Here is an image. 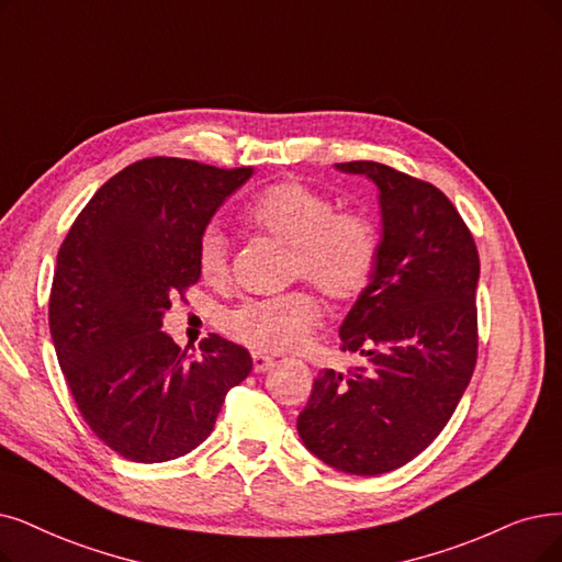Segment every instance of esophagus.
I'll return each instance as SVG.
<instances>
[{"instance_id": "34e87169", "label": "esophagus", "mask_w": 562, "mask_h": 562, "mask_svg": "<svg viewBox=\"0 0 562 562\" xmlns=\"http://www.w3.org/2000/svg\"><path fill=\"white\" fill-rule=\"evenodd\" d=\"M274 364V357L272 355H265V352H254V371L256 373H262L267 371L269 367Z\"/></svg>"}]
</instances>
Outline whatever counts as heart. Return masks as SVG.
<instances>
[{
	"mask_svg": "<svg viewBox=\"0 0 562 562\" xmlns=\"http://www.w3.org/2000/svg\"><path fill=\"white\" fill-rule=\"evenodd\" d=\"M246 218L260 233L290 246L288 274L306 279L334 302L359 297L378 265L373 223L352 212L336 214L331 200L300 182H279L254 198ZM200 274L223 281L231 269L226 235L210 226L198 244ZM321 323V304L308 290L246 300L223 316V327L239 344L288 352L302 348Z\"/></svg>",
	"mask_w": 562,
	"mask_h": 562,
	"instance_id": "b5f03b06",
	"label": "heart"
}]
</instances>
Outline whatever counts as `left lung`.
I'll return each mask as SVG.
<instances>
[{
    "label": "left lung",
    "instance_id": "obj_1",
    "mask_svg": "<svg viewBox=\"0 0 562 562\" xmlns=\"http://www.w3.org/2000/svg\"><path fill=\"white\" fill-rule=\"evenodd\" d=\"M334 168L378 191V265L339 329L367 367L321 371L297 431L323 463L371 477L424 452L459 406L477 359L480 256L434 184L373 161Z\"/></svg>",
    "mask_w": 562,
    "mask_h": 562
}]
</instances>
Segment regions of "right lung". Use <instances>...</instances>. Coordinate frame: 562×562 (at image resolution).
Here are the masks:
<instances>
[{
  "mask_svg": "<svg viewBox=\"0 0 562 562\" xmlns=\"http://www.w3.org/2000/svg\"><path fill=\"white\" fill-rule=\"evenodd\" d=\"M251 175L166 156L131 164L57 254L48 321L59 367L89 429L128 461L195 450L251 373L249 350L218 334L193 357L161 331L170 300L200 279V237Z\"/></svg>",
  "mask_w": 562,
  "mask_h": 562,
  "instance_id": "obj_1",
  "label": "right lung"
}]
</instances>
